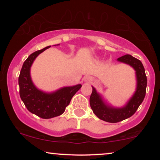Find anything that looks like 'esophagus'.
I'll use <instances>...</instances> for the list:
<instances>
[{"label": "esophagus", "instance_id": "1", "mask_svg": "<svg viewBox=\"0 0 160 160\" xmlns=\"http://www.w3.org/2000/svg\"><path fill=\"white\" fill-rule=\"evenodd\" d=\"M92 80V78L91 77H87L86 79H85V81H86L87 82H90Z\"/></svg>", "mask_w": 160, "mask_h": 160}]
</instances>
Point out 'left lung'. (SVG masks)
<instances>
[{"instance_id":"1","label":"left lung","mask_w":160,"mask_h":160,"mask_svg":"<svg viewBox=\"0 0 160 160\" xmlns=\"http://www.w3.org/2000/svg\"><path fill=\"white\" fill-rule=\"evenodd\" d=\"M117 60L130 65L135 71L137 86L134 95L129 100L125 106L122 108H114L106 104L101 96L97 92L93 87L92 92L89 98V103L93 113L100 119L110 123H117L132 117L143 102L147 86V78L145 69L141 61L130 54L122 56L118 58Z\"/></svg>"}]
</instances>
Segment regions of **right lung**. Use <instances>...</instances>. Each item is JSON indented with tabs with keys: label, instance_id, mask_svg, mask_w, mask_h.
<instances>
[{
	"label": "right lung",
	"instance_id": "1",
	"mask_svg": "<svg viewBox=\"0 0 160 160\" xmlns=\"http://www.w3.org/2000/svg\"><path fill=\"white\" fill-rule=\"evenodd\" d=\"M51 46L32 53L22 67L19 76V95L28 110L42 119H51L62 114L73 96L82 85L65 87L53 92H44L35 86L30 77V67L41 52Z\"/></svg>",
	"mask_w": 160,
	"mask_h": 160
}]
</instances>
